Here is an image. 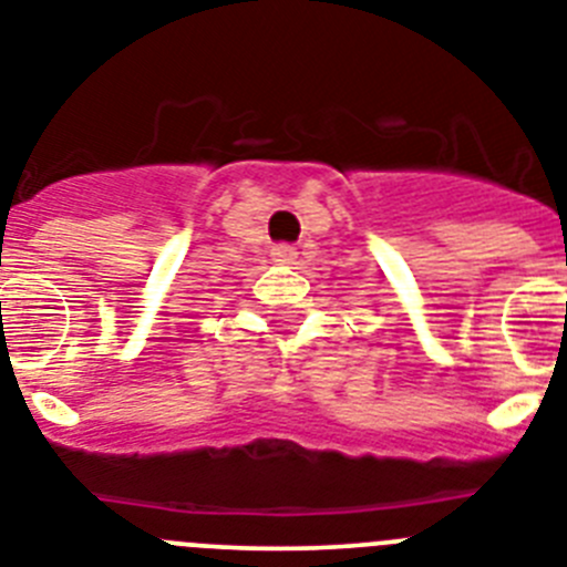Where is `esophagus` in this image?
<instances>
[{"label":"esophagus","instance_id":"34e87169","mask_svg":"<svg viewBox=\"0 0 567 567\" xmlns=\"http://www.w3.org/2000/svg\"><path fill=\"white\" fill-rule=\"evenodd\" d=\"M272 260L275 264H295L298 260V249L292 247V244H278V247H272Z\"/></svg>","mask_w":567,"mask_h":567}]
</instances>
